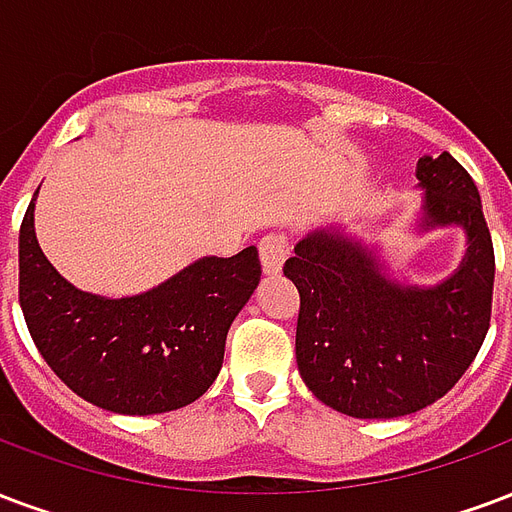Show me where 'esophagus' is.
I'll return each mask as SVG.
<instances>
[{
	"mask_svg": "<svg viewBox=\"0 0 512 512\" xmlns=\"http://www.w3.org/2000/svg\"><path fill=\"white\" fill-rule=\"evenodd\" d=\"M260 263H263V271L268 276H276L282 271L287 260V252H290V246H287V238L279 236V233H268V236L260 238Z\"/></svg>",
	"mask_w": 512,
	"mask_h": 512,
	"instance_id": "1",
	"label": "esophagus"
}]
</instances>
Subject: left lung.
<instances>
[{"mask_svg":"<svg viewBox=\"0 0 512 512\" xmlns=\"http://www.w3.org/2000/svg\"><path fill=\"white\" fill-rule=\"evenodd\" d=\"M415 236L458 227L467 249L434 285L410 282L380 241L347 222L312 227L285 263L301 293L295 361L306 388L342 415L385 420L429 407L475 361L491 320L494 246L480 192L448 151L420 157Z\"/></svg>","mask_w":512,"mask_h":512,"instance_id":"8db88e82","label":"left lung"}]
</instances>
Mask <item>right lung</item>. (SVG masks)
<instances>
[{"label": "right lung", "mask_w": 512, "mask_h": 512, "mask_svg": "<svg viewBox=\"0 0 512 512\" xmlns=\"http://www.w3.org/2000/svg\"><path fill=\"white\" fill-rule=\"evenodd\" d=\"M37 192L18 236V295L56 377L119 415H160L200 399L222 369L230 325L260 285L255 246L233 257H198L143 293H86L37 244Z\"/></svg>", "instance_id": "obj_1"}]
</instances>
